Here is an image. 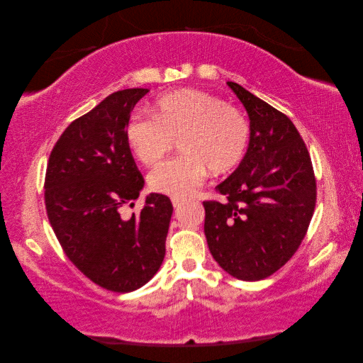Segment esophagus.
I'll use <instances>...</instances> for the list:
<instances>
[{
    "mask_svg": "<svg viewBox=\"0 0 363 363\" xmlns=\"http://www.w3.org/2000/svg\"><path fill=\"white\" fill-rule=\"evenodd\" d=\"M183 204H184L183 200H180V199H172V206H174V208H179V207L183 206Z\"/></svg>",
    "mask_w": 363,
    "mask_h": 363,
    "instance_id": "obj_1",
    "label": "esophagus"
}]
</instances>
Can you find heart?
Masks as SVG:
<instances>
[{
  "instance_id": "b5f03b06",
  "label": "heart",
  "mask_w": 363,
  "mask_h": 363,
  "mask_svg": "<svg viewBox=\"0 0 363 363\" xmlns=\"http://www.w3.org/2000/svg\"><path fill=\"white\" fill-rule=\"evenodd\" d=\"M151 115H135L127 124V144L144 167H155L180 139L183 156L150 174L152 191L188 199L207 172L223 175L242 162L251 128L239 108L203 91L184 89L157 98Z\"/></svg>"
}]
</instances>
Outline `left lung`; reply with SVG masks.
I'll use <instances>...</instances> for the list:
<instances>
[{"mask_svg":"<svg viewBox=\"0 0 363 363\" xmlns=\"http://www.w3.org/2000/svg\"><path fill=\"white\" fill-rule=\"evenodd\" d=\"M250 116V144L236 171L216 186L224 201H204L213 259L245 281L269 277L298 250L316 204L311 155L292 121L235 82Z\"/></svg>","mask_w":363,"mask_h":363,"instance_id":"1","label":"left lung"}]
</instances>
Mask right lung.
I'll return each mask as SVG.
<instances>
[{
    "label": "right lung",
    "instance_id": "obj_1",
    "mask_svg": "<svg viewBox=\"0 0 363 363\" xmlns=\"http://www.w3.org/2000/svg\"><path fill=\"white\" fill-rule=\"evenodd\" d=\"M147 94L113 92L72 121L51 150L43 184L47 215L65 255L113 292L135 291L157 272L172 215L162 194H150L139 215L123 213L144 188L125 131Z\"/></svg>",
    "mask_w": 363,
    "mask_h": 363
}]
</instances>
